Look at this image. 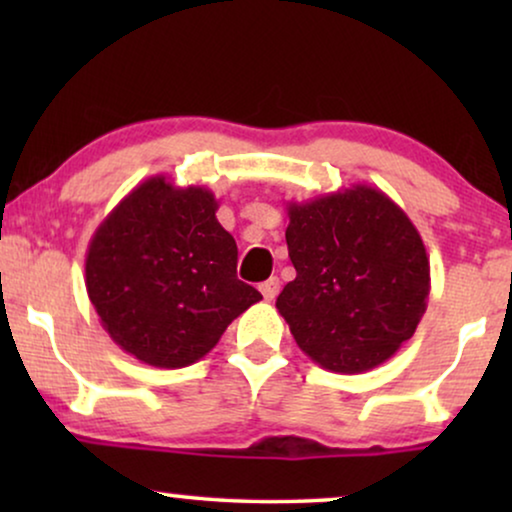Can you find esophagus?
Instances as JSON below:
<instances>
[{
  "label": "esophagus",
  "mask_w": 512,
  "mask_h": 512,
  "mask_svg": "<svg viewBox=\"0 0 512 512\" xmlns=\"http://www.w3.org/2000/svg\"><path fill=\"white\" fill-rule=\"evenodd\" d=\"M258 289H261L265 300H275L277 293H279V279L277 277H270L268 282H263L261 286H258Z\"/></svg>",
  "instance_id": "obj_1"
}]
</instances>
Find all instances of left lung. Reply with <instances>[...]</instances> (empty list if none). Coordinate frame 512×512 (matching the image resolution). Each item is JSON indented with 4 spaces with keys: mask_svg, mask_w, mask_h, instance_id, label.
<instances>
[{
    "mask_svg": "<svg viewBox=\"0 0 512 512\" xmlns=\"http://www.w3.org/2000/svg\"><path fill=\"white\" fill-rule=\"evenodd\" d=\"M296 279L277 296L293 340L321 368L366 373L417 331L431 265L408 214L368 184L286 202Z\"/></svg>",
    "mask_w": 512,
    "mask_h": 512,
    "instance_id": "1",
    "label": "left lung"
}]
</instances>
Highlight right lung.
I'll return each instance as SVG.
<instances>
[{"mask_svg": "<svg viewBox=\"0 0 512 512\" xmlns=\"http://www.w3.org/2000/svg\"><path fill=\"white\" fill-rule=\"evenodd\" d=\"M214 193L163 174L111 209L86 251V291L109 338L146 366L186 368L263 300L237 279Z\"/></svg>", "mask_w": 512, "mask_h": 512, "instance_id": "1", "label": "right lung"}]
</instances>
